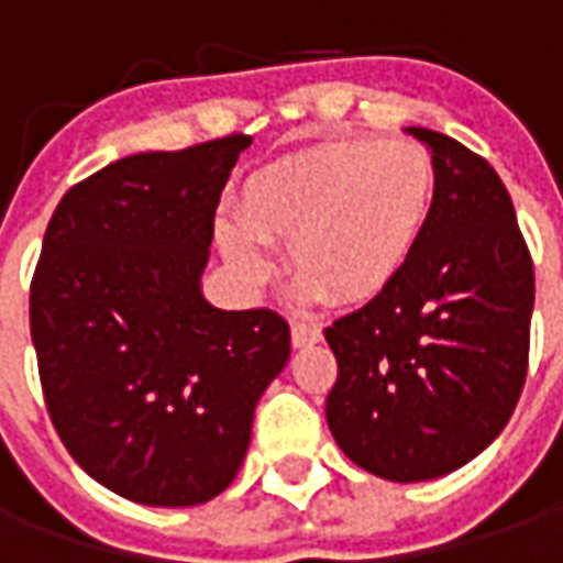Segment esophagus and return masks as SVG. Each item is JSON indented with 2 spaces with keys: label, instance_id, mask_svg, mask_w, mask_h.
<instances>
[{
  "label": "esophagus",
  "instance_id": "esophagus-1",
  "mask_svg": "<svg viewBox=\"0 0 563 563\" xmlns=\"http://www.w3.org/2000/svg\"><path fill=\"white\" fill-rule=\"evenodd\" d=\"M322 341V329L313 325V322H292V346L301 350V346H310V343Z\"/></svg>",
  "mask_w": 563,
  "mask_h": 563
}]
</instances>
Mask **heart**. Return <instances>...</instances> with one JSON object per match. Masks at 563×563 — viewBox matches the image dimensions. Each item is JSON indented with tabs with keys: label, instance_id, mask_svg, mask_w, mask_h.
Returning a JSON list of instances; mask_svg holds the SVG:
<instances>
[{
	"label": "heart",
	"instance_id": "heart-1",
	"mask_svg": "<svg viewBox=\"0 0 563 563\" xmlns=\"http://www.w3.org/2000/svg\"><path fill=\"white\" fill-rule=\"evenodd\" d=\"M437 172L407 139L331 141L256 172L238 221L217 222L222 256L246 283H265V246H286V268L307 295L365 305L401 277L422 241Z\"/></svg>",
	"mask_w": 563,
	"mask_h": 563
}]
</instances>
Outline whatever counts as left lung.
<instances>
[{
    "instance_id": "1",
    "label": "left lung",
    "mask_w": 563,
    "mask_h": 563,
    "mask_svg": "<svg viewBox=\"0 0 563 563\" xmlns=\"http://www.w3.org/2000/svg\"><path fill=\"white\" fill-rule=\"evenodd\" d=\"M407 132L434 159L428 229L386 292L325 329L338 358L331 434L391 483L459 471L504 431L533 313L531 253L495 168L449 135Z\"/></svg>"
}]
</instances>
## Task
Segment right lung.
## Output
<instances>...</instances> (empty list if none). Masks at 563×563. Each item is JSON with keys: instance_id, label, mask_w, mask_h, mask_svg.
<instances>
[{"instance_id": "1", "label": "right lung", "mask_w": 563, "mask_h": 563, "mask_svg": "<svg viewBox=\"0 0 563 563\" xmlns=\"http://www.w3.org/2000/svg\"><path fill=\"white\" fill-rule=\"evenodd\" d=\"M250 141L111 162L68 189L44 232L30 329L47 413L68 455L135 504L225 492L289 362L280 313L201 295L213 213Z\"/></svg>"}]
</instances>
